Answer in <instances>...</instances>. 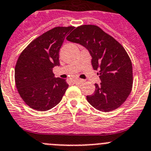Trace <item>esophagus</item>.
Listing matches in <instances>:
<instances>
[{"label": "esophagus", "instance_id": "obj_1", "mask_svg": "<svg viewBox=\"0 0 151 151\" xmlns=\"http://www.w3.org/2000/svg\"><path fill=\"white\" fill-rule=\"evenodd\" d=\"M85 82L84 80H82V79H76L75 83H83Z\"/></svg>", "mask_w": 151, "mask_h": 151}]
</instances>
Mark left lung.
Returning <instances> with one entry per match:
<instances>
[{
  "instance_id": "left-lung-1",
  "label": "left lung",
  "mask_w": 151,
  "mask_h": 151,
  "mask_svg": "<svg viewBox=\"0 0 151 151\" xmlns=\"http://www.w3.org/2000/svg\"><path fill=\"white\" fill-rule=\"evenodd\" d=\"M89 51L91 63L101 80L96 90L86 96L88 102L100 111H114L129 96L132 86V65L125 49L96 25L77 27L67 37Z\"/></svg>"
}]
</instances>
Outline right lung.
<instances>
[{"mask_svg": "<svg viewBox=\"0 0 151 151\" xmlns=\"http://www.w3.org/2000/svg\"><path fill=\"white\" fill-rule=\"evenodd\" d=\"M74 27H55L28 44L15 68L16 88L23 101L36 111H46L59 104L68 87L65 80L55 77L59 50Z\"/></svg>", "mask_w": 151, "mask_h": 151, "instance_id": "obj_1", "label": "right lung"}]
</instances>
